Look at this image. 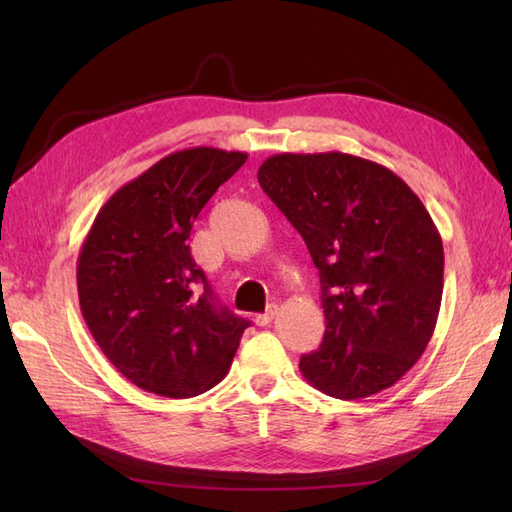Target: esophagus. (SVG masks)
I'll return each mask as SVG.
<instances>
[{
  "mask_svg": "<svg viewBox=\"0 0 512 512\" xmlns=\"http://www.w3.org/2000/svg\"><path fill=\"white\" fill-rule=\"evenodd\" d=\"M275 317H277V306H270L264 314H259L255 321H257V325H262V328H268V325L275 321Z\"/></svg>",
  "mask_w": 512,
  "mask_h": 512,
  "instance_id": "1",
  "label": "esophagus"
}]
</instances>
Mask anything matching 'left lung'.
<instances>
[{
  "label": "left lung",
  "instance_id": "left-lung-1",
  "mask_svg": "<svg viewBox=\"0 0 512 512\" xmlns=\"http://www.w3.org/2000/svg\"><path fill=\"white\" fill-rule=\"evenodd\" d=\"M257 180L306 242L321 281L325 334L303 354V378L358 400L416 365L436 330L444 250L420 198L378 162L277 154Z\"/></svg>",
  "mask_w": 512,
  "mask_h": 512
}]
</instances>
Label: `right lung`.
Segmentation results:
<instances>
[{
    "label": "right lung",
    "mask_w": 512,
    "mask_h": 512,
    "mask_svg": "<svg viewBox=\"0 0 512 512\" xmlns=\"http://www.w3.org/2000/svg\"><path fill=\"white\" fill-rule=\"evenodd\" d=\"M246 158L213 147L169 154L103 204L81 246L83 319L118 372L151 394L215 387L250 325L215 301L187 244L195 217Z\"/></svg>",
    "instance_id": "right-lung-1"
}]
</instances>
